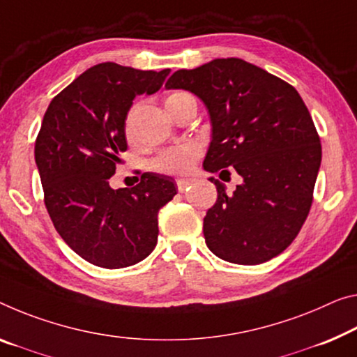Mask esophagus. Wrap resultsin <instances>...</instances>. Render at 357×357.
<instances>
[{
    "mask_svg": "<svg viewBox=\"0 0 357 357\" xmlns=\"http://www.w3.org/2000/svg\"><path fill=\"white\" fill-rule=\"evenodd\" d=\"M190 185H191L190 178H177V188H178L180 193H183V191L188 188Z\"/></svg>",
    "mask_w": 357,
    "mask_h": 357,
    "instance_id": "esophagus-1",
    "label": "esophagus"
}]
</instances>
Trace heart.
I'll return each mask as SVG.
<instances>
[{"label": "heart", "mask_w": 357, "mask_h": 357, "mask_svg": "<svg viewBox=\"0 0 357 357\" xmlns=\"http://www.w3.org/2000/svg\"><path fill=\"white\" fill-rule=\"evenodd\" d=\"M188 92L183 91H174L166 97V108L169 113H174L180 105H183L186 100H191ZM130 118H132V112L128 116V124H126V135L132 137V130H130ZM201 156L199 148L195 145H180L171 148V150L161 153L155 161L151 162V166L155 171L167 175H185L193 171L197 158Z\"/></svg>", "instance_id": "obj_1"}]
</instances>
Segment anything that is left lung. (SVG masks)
I'll return each mask as SVG.
<instances>
[{"label": "left lung", "instance_id": "left-lung-1", "mask_svg": "<svg viewBox=\"0 0 357 357\" xmlns=\"http://www.w3.org/2000/svg\"><path fill=\"white\" fill-rule=\"evenodd\" d=\"M166 87L193 92L207 107L212 140L206 171L243 177L233 195L209 178L218 197L204 217L207 248L238 265H259L281 254L308 217L322 158L298 92L234 57L175 71Z\"/></svg>", "mask_w": 357, "mask_h": 357}]
</instances>
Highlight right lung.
I'll list each match as a JSON object with an SVG mask.
<instances>
[{
	"label": "right lung",
	"instance_id": "add662e5",
	"mask_svg": "<svg viewBox=\"0 0 357 357\" xmlns=\"http://www.w3.org/2000/svg\"><path fill=\"white\" fill-rule=\"evenodd\" d=\"M171 70L98 63L52 98L35 144L49 217L81 259L116 270L142 261L158 243V212L177 195L174 180L145 172L113 190L126 118L135 96L155 94Z\"/></svg>",
	"mask_w": 357,
	"mask_h": 357
}]
</instances>
